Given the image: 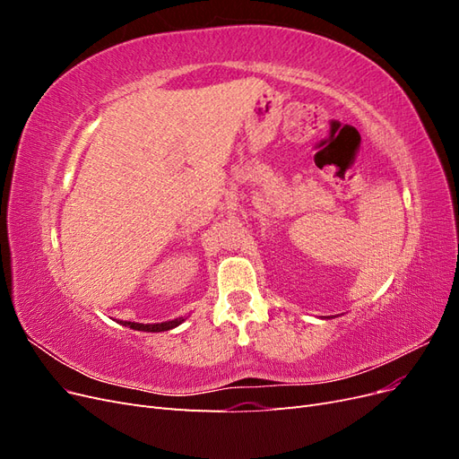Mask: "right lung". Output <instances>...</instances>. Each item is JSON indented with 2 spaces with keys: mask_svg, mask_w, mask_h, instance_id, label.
<instances>
[{
  "mask_svg": "<svg viewBox=\"0 0 459 459\" xmlns=\"http://www.w3.org/2000/svg\"><path fill=\"white\" fill-rule=\"evenodd\" d=\"M184 322V317H176V319H170V322H162V324H135V322H118L122 325H126L130 329H135V331H147V333H159V331H169V329H174L178 327L179 324Z\"/></svg>",
  "mask_w": 459,
  "mask_h": 459,
  "instance_id": "add662e5",
  "label": "right lung"
}]
</instances>
